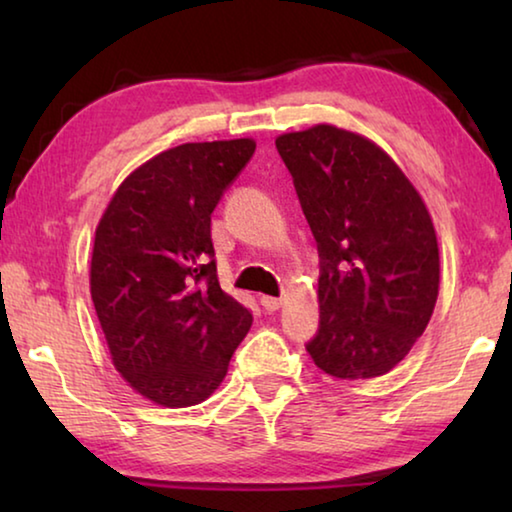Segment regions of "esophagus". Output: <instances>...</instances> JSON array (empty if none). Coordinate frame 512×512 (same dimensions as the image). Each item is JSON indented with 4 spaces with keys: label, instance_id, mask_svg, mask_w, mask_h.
<instances>
[{
    "label": "esophagus",
    "instance_id": "34e87169",
    "mask_svg": "<svg viewBox=\"0 0 512 512\" xmlns=\"http://www.w3.org/2000/svg\"><path fill=\"white\" fill-rule=\"evenodd\" d=\"M259 302H262V307L266 311H275V309L282 307V298H273V296H262V298H259Z\"/></svg>",
    "mask_w": 512,
    "mask_h": 512
}]
</instances>
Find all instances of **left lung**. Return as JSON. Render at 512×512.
I'll list each match as a JSON object with an SVG mask.
<instances>
[{
  "mask_svg": "<svg viewBox=\"0 0 512 512\" xmlns=\"http://www.w3.org/2000/svg\"><path fill=\"white\" fill-rule=\"evenodd\" d=\"M316 239V366L339 379L395 368L420 339L438 298L431 216L377 144L320 124L275 140Z\"/></svg>",
  "mask_w": 512,
  "mask_h": 512,
  "instance_id": "obj_1",
  "label": "left lung"
}]
</instances>
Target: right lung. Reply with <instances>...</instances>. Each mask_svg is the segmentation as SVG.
I'll list each match as a JSON object with an SVG mask.
<instances>
[{
    "mask_svg": "<svg viewBox=\"0 0 512 512\" xmlns=\"http://www.w3.org/2000/svg\"><path fill=\"white\" fill-rule=\"evenodd\" d=\"M253 153V140H228L155 155L121 183L97 228L90 291L112 363L162 406L210 397L253 325L221 289L210 228Z\"/></svg>",
    "mask_w": 512,
    "mask_h": 512,
    "instance_id": "1",
    "label": "right lung"
}]
</instances>
